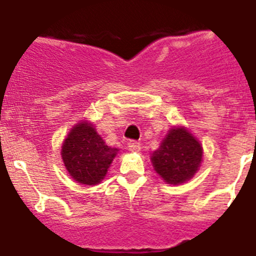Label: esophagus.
<instances>
[{
    "label": "esophagus",
    "instance_id": "34e87169",
    "mask_svg": "<svg viewBox=\"0 0 256 256\" xmlns=\"http://www.w3.org/2000/svg\"><path fill=\"white\" fill-rule=\"evenodd\" d=\"M128 148L130 152H140V149H142V146H140V142H135V140H130V142H128Z\"/></svg>",
    "mask_w": 256,
    "mask_h": 256
}]
</instances>
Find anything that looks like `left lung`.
Listing matches in <instances>:
<instances>
[{
	"mask_svg": "<svg viewBox=\"0 0 256 256\" xmlns=\"http://www.w3.org/2000/svg\"><path fill=\"white\" fill-rule=\"evenodd\" d=\"M156 172L171 185H180L194 176L202 160V146L188 128L168 131L160 146L152 154Z\"/></svg>",
	"mask_w": 256,
	"mask_h": 256,
	"instance_id": "8db88e82",
	"label": "left lung"
}]
</instances>
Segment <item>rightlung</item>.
Here are the masks:
<instances>
[{"label":"right lung","mask_w":256,"mask_h":256,"mask_svg":"<svg viewBox=\"0 0 256 256\" xmlns=\"http://www.w3.org/2000/svg\"><path fill=\"white\" fill-rule=\"evenodd\" d=\"M118 149L106 145L93 124L82 121L71 128L62 144V160L75 181L82 185L100 184Z\"/></svg>","instance_id":"right-lung-1"}]
</instances>
